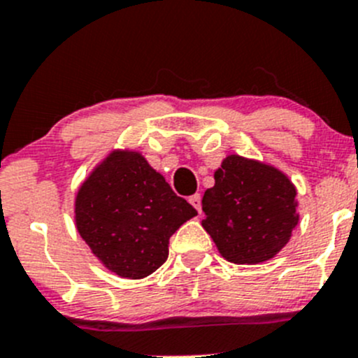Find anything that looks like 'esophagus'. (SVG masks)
<instances>
[{"mask_svg": "<svg viewBox=\"0 0 358 358\" xmlns=\"http://www.w3.org/2000/svg\"><path fill=\"white\" fill-rule=\"evenodd\" d=\"M189 203H192V206L195 207V209L199 210V213H202V200H200L199 193H196V195L189 196Z\"/></svg>", "mask_w": 358, "mask_h": 358, "instance_id": "esophagus-1", "label": "esophagus"}]
</instances>
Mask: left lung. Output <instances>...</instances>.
Returning a JSON list of instances; mask_svg holds the SVG:
<instances>
[{
  "label": "left lung",
  "mask_w": 358,
  "mask_h": 358,
  "mask_svg": "<svg viewBox=\"0 0 358 358\" xmlns=\"http://www.w3.org/2000/svg\"><path fill=\"white\" fill-rule=\"evenodd\" d=\"M297 189L268 163L228 155L206 189L202 227L224 260L260 264L274 258L299 223Z\"/></svg>",
  "instance_id": "obj_1"
}]
</instances>
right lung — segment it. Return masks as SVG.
<instances>
[{
	"label": "right lung",
	"instance_id": "obj_1",
	"mask_svg": "<svg viewBox=\"0 0 358 358\" xmlns=\"http://www.w3.org/2000/svg\"><path fill=\"white\" fill-rule=\"evenodd\" d=\"M73 210L91 253L126 279L148 278L162 267L172 234L196 216L135 149L108 152L83 181Z\"/></svg>",
	"mask_w": 358,
	"mask_h": 358
}]
</instances>
